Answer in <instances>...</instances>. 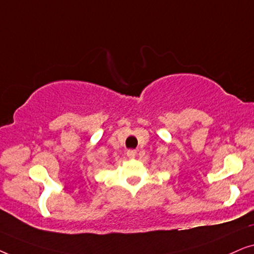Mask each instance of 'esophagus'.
<instances>
[{
	"label": "esophagus",
	"mask_w": 254,
	"mask_h": 254,
	"mask_svg": "<svg viewBox=\"0 0 254 254\" xmlns=\"http://www.w3.org/2000/svg\"><path fill=\"white\" fill-rule=\"evenodd\" d=\"M127 156H128V158L134 159L135 156H136V150H128L127 151Z\"/></svg>",
	"instance_id": "esophagus-1"
}]
</instances>
